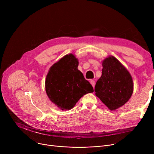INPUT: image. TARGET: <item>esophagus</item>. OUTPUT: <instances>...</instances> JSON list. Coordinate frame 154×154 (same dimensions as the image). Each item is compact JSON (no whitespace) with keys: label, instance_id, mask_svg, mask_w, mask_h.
I'll list each match as a JSON object with an SVG mask.
<instances>
[{"label":"esophagus","instance_id":"esophagus-1","mask_svg":"<svg viewBox=\"0 0 154 154\" xmlns=\"http://www.w3.org/2000/svg\"><path fill=\"white\" fill-rule=\"evenodd\" d=\"M90 82H91V85H92V87L94 88V87H95V82L94 80H91V81H90Z\"/></svg>","mask_w":154,"mask_h":154}]
</instances>
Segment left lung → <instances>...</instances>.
I'll use <instances>...</instances> for the list:
<instances>
[{"instance_id":"obj_1","label":"left lung","mask_w":154,"mask_h":154,"mask_svg":"<svg viewBox=\"0 0 154 154\" xmlns=\"http://www.w3.org/2000/svg\"><path fill=\"white\" fill-rule=\"evenodd\" d=\"M102 75L96 82L97 97L110 110L123 106L134 91L132 77L127 69L114 56L102 61Z\"/></svg>"}]
</instances>
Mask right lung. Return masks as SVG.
Here are the masks:
<instances>
[{"instance_id": "right-lung-1", "label": "right lung", "mask_w": 154, "mask_h": 154, "mask_svg": "<svg viewBox=\"0 0 154 154\" xmlns=\"http://www.w3.org/2000/svg\"><path fill=\"white\" fill-rule=\"evenodd\" d=\"M78 66L75 56L67 54L52 65L46 76L45 87L48 97L62 110L72 109L82 96L94 92Z\"/></svg>"}]
</instances>
